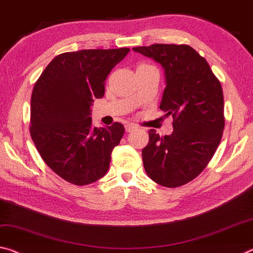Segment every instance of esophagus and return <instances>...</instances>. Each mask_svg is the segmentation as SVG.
<instances>
[{"instance_id":"34e87169","label":"esophagus","mask_w":253,"mask_h":253,"mask_svg":"<svg viewBox=\"0 0 253 253\" xmlns=\"http://www.w3.org/2000/svg\"><path fill=\"white\" fill-rule=\"evenodd\" d=\"M137 128V126L134 125V124H127V125L125 126V129L127 133H129V131H133L134 129H136Z\"/></svg>"}]
</instances>
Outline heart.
Here are the masks:
<instances>
[{
  "mask_svg": "<svg viewBox=\"0 0 253 253\" xmlns=\"http://www.w3.org/2000/svg\"><path fill=\"white\" fill-rule=\"evenodd\" d=\"M145 66H151V65H147V64H139V65L137 66V69H139V67H145Z\"/></svg>",
  "mask_w": 253,
  "mask_h": 253,
  "instance_id": "1",
  "label": "heart"
}]
</instances>
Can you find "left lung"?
Returning a JSON list of instances; mask_svg holds the SVG:
<instances>
[{"instance_id": "left-lung-1", "label": "left lung", "mask_w": 253, "mask_h": 253, "mask_svg": "<svg viewBox=\"0 0 253 253\" xmlns=\"http://www.w3.org/2000/svg\"><path fill=\"white\" fill-rule=\"evenodd\" d=\"M133 50L160 63L166 74L160 109L173 118L171 135L148 130L142 158L148 177L175 188L207 167L222 139L225 118L222 85L207 61L188 45L155 43Z\"/></svg>"}]
</instances>
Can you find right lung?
<instances>
[{
  "mask_svg": "<svg viewBox=\"0 0 253 253\" xmlns=\"http://www.w3.org/2000/svg\"><path fill=\"white\" fill-rule=\"evenodd\" d=\"M129 48L63 53L48 64L31 94L30 135L56 174L76 186L101 179L122 139L120 123L92 127L91 106L105 94L111 70Z\"/></svg>",
  "mask_w": 253,
  "mask_h": 253,
  "instance_id": "obj_1",
  "label": "right lung"
}]
</instances>
